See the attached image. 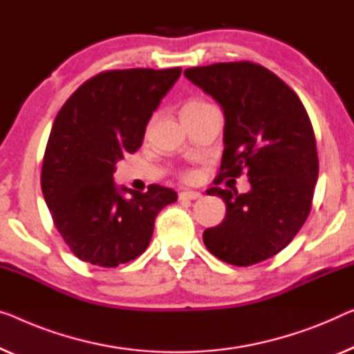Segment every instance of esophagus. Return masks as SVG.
I'll use <instances>...</instances> for the list:
<instances>
[{
    "mask_svg": "<svg viewBox=\"0 0 354 354\" xmlns=\"http://www.w3.org/2000/svg\"><path fill=\"white\" fill-rule=\"evenodd\" d=\"M202 197V194L197 191H183L179 194V200H197Z\"/></svg>",
    "mask_w": 354,
    "mask_h": 354,
    "instance_id": "esophagus-1",
    "label": "esophagus"
}]
</instances>
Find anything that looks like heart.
<instances>
[{
    "label": "heart",
    "instance_id": "heart-1",
    "mask_svg": "<svg viewBox=\"0 0 354 354\" xmlns=\"http://www.w3.org/2000/svg\"><path fill=\"white\" fill-rule=\"evenodd\" d=\"M203 106H208V104H207V103H202V102H191V103H187L186 106L183 108V113H186V111H192V109L203 108ZM183 178H184V179H192V178H194V173H192V171H184V173H183Z\"/></svg>",
    "mask_w": 354,
    "mask_h": 354
}]
</instances>
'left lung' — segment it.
Masks as SVG:
<instances>
[{"mask_svg": "<svg viewBox=\"0 0 354 354\" xmlns=\"http://www.w3.org/2000/svg\"><path fill=\"white\" fill-rule=\"evenodd\" d=\"M189 81L224 109V152L214 184L246 173L251 191L211 187L224 200L223 223L203 232L211 254L248 267L278 254L307 221L318 179L315 131L286 82L252 62L187 68Z\"/></svg>", "mask_w": 354, "mask_h": 354, "instance_id": "1", "label": "left lung"}]
</instances>
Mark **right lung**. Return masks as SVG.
<instances>
[{
    "label": "right lung",
    "instance_id": "right-lung-1",
    "mask_svg": "<svg viewBox=\"0 0 354 354\" xmlns=\"http://www.w3.org/2000/svg\"><path fill=\"white\" fill-rule=\"evenodd\" d=\"M181 68L98 73L66 100L47 140L41 189L52 221L73 254L118 267L149 245L159 211L176 202L171 189L118 187L115 162L141 147L146 125ZM129 192L132 197L125 199Z\"/></svg>",
    "mask_w": 354,
    "mask_h": 354
}]
</instances>
